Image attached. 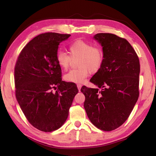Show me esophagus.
<instances>
[{"mask_svg":"<svg viewBox=\"0 0 156 156\" xmlns=\"http://www.w3.org/2000/svg\"><path fill=\"white\" fill-rule=\"evenodd\" d=\"M77 88H78L79 91V92L81 91V87H82V85H81V84H78L77 85Z\"/></svg>","mask_w":156,"mask_h":156,"instance_id":"34e87169","label":"esophagus"}]
</instances>
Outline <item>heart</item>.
<instances>
[{"mask_svg": "<svg viewBox=\"0 0 156 156\" xmlns=\"http://www.w3.org/2000/svg\"><path fill=\"white\" fill-rule=\"evenodd\" d=\"M70 56L63 51L56 53V59L59 66L66 69L69 66L71 58L79 57L77 69H72L65 74V81L74 83H83L88 76L89 71L95 73L101 67L103 62V51L99 45H93L90 42L77 40L69 47Z\"/></svg>", "mask_w": 156, "mask_h": 156, "instance_id": "1", "label": "heart"}]
</instances>
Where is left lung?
<instances>
[{
    "label": "left lung",
    "mask_w": 156,
    "mask_h": 156,
    "mask_svg": "<svg viewBox=\"0 0 156 156\" xmlns=\"http://www.w3.org/2000/svg\"><path fill=\"white\" fill-rule=\"evenodd\" d=\"M93 38L101 45L104 58L90 81L101 90L84 86L81 91L89 120L98 129L109 131L124 123L137 101L140 63L126 39L109 33H99Z\"/></svg>",
    "instance_id": "1"
}]
</instances>
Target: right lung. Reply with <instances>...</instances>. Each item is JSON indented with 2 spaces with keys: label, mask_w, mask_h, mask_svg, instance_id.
Listing matches in <instances>:
<instances>
[{
  "label": "right lung",
  "mask_w": 156,
  "mask_h": 156,
  "mask_svg": "<svg viewBox=\"0 0 156 156\" xmlns=\"http://www.w3.org/2000/svg\"><path fill=\"white\" fill-rule=\"evenodd\" d=\"M70 36L47 32L36 36L23 49L15 66L19 105L30 124L44 132L58 129L64 124L79 92L75 84L62 81L56 59L60 43Z\"/></svg>",
  "instance_id": "1"
}]
</instances>
